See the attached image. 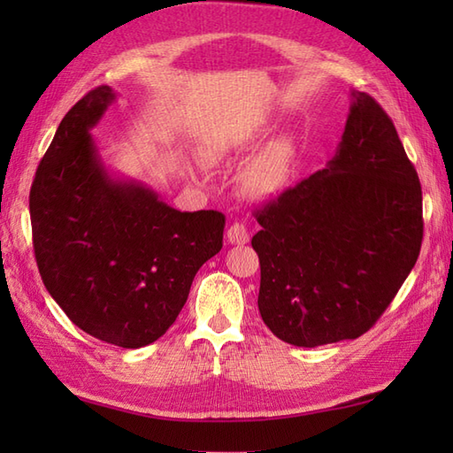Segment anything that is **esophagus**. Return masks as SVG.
<instances>
[{
    "instance_id": "obj_1",
    "label": "esophagus",
    "mask_w": 453,
    "mask_h": 453,
    "mask_svg": "<svg viewBox=\"0 0 453 453\" xmlns=\"http://www.w3.org/2000/svg\"><path fill=\"white\" fill-rule=\"evenodd\" d=\"M226 237L232 245H245L249 243V229L243 224H234L229 226Z\"/></svg>"
}]
</instances>
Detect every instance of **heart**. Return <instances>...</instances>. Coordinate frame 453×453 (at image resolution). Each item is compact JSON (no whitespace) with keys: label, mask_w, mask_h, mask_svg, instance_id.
<instances>
[{"label":"heart","mask_w":453,"mask_h":453,"mask_svg":"<svg viewBox=\"0 0 453 453\" xmlns=\"http://www.w3.org/2000/svg\"><path fill=\"white\" fill-rule=\"evenodd\" d=\"M245 146L242 140L216 142L204 150V159L208 163H224ZM292 143L288 140H274L265 146L251 163L245 167L242 182L243 188L255 198H265L274 195L284 187L292 167Z\"/></svg>","instance_id":"1"}]
</instances>
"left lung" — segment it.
<instances>
[{
	"mask_svg": "<svg viewBox=\"0 0 453 453\" xmlns=\"http://www.w3.org/2000/svg\"><path fill=\"white\" fill-rule=\"evenodd\" d=\"M257 221L258 311L278 339L315 349L368 331L422 243L418 175L386 111L352 89L334 156Z\"/></svg>",
	"mask_w": 453,
	"mask_h": 453,
	"instance_id": "8db88e82",
	"label": "left lung"
}]
</instances>
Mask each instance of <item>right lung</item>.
Here are the masks:
<instances>
[{"mask_svg": "<svg viewBox=\"0 0 453 453\" xmlns=\"http://www.w3.org/2000/svg\"><path fill=\"white\" fill-rule=\"evenodd\" d=\"M117 101L109 85L67 111L28 196L38 273L75 326L120 349L165 334L198 268L219 253L226 218L179 211L111 171L91 136Z\"/></svg>", "mask_w": 453, "mask_h": 453, "instance_id": "1", "label": "right lung"}]
</instances>
